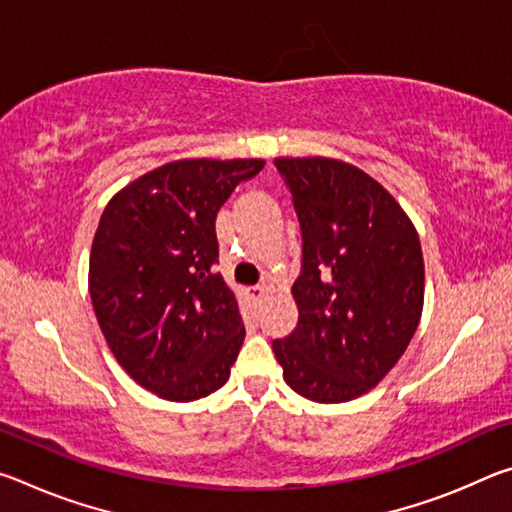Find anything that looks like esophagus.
Listing matches in <instances>:
<instances>
[{
	"label": "esophagus",
	"mask_w": 512,
	"mask_h": 512,
	"mask_svg": "<svg viewBox=\"0 0 512 512\" xmlns=\"http://www.w3.org/2000/svg\"><path fill=\"white\" fill-rule=\"evenodd\" d=\"M248 296H250V300L259 302V300L266 296V287H262V284H257V287H250L248 289Z\"/></svg>",
	"instance_id": "esophagus-1"
}]
</instances>
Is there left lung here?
<instances>
[{
	"mask_svg": "<svg viewBox=\"0 0 512 512\" xmlns=\"http://www.w3.org/2000/svg\"><path fill=\"white\" fill-rule=\"evenodd\" d=\"M302 232L298 325L273 341L284 381L311 402H350L388 375L418 329L424 262L400 203L354 164L275 158Z\"/></svg>",
	"mask_w": 512,
	"mask_h": 512,
	"instance_id": "1",
	"label": "left lung"
}]
</instances>
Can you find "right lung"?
Instances as JSON below:
<instances>
[{"label": "right lung", "mask_w": 512, "mask_h": 512, "mask_svg": "<svg viewBox=\"0 0 512 512\" xmlns=\"http://www.w3.org/2000/svg\"><path fill=\"white\" fill-rule=\"evenodd\" d=\"M264 160H176L110 198L90 253V298L119 366L162 400L221 388L246 329L214 273L216 212Z\"/></svg>", "instance_id": "right-lung-1"}]
</instances>
